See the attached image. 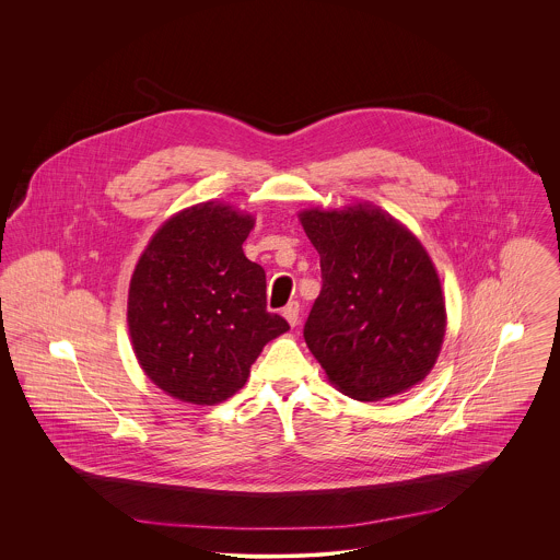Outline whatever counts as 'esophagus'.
<instances>
[{"label":"esophagus","mask_w":560,"mask_h":560,"mask_svg":"<svg viewBox=\"0 0 560 560\" xmlns=\"http://www.w3.org/2000/svg\"><path fill=\"white\" fill-rule=\"evenodd\" d=\"M282 315H284V319L291 323V327H295L300 323V302H289L282 308Z\"/></svg>","instance_id":"1"}]
</instances>
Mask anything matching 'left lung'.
<instances>
[{"instance_id":"left-lung-1","label":"left lung","mask_w":560,"mask_h":560,"mask_svg":"<svg viewBox=\"0 0 560 560\" xmlns=\"http://www.w3.org/2000/svg\"><path fill=\"white\" fill-rule=\"evenodd\" d=\"M320 256L319 298L304 338L347 397L380 400L420 384L446 331L438 271L405 226L375 205L302 211Z\"/></svg>"}]
</instances>
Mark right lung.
Masks as SVG:
<instances>
[{
	"label": "right lung",
	"mask_w": 560,
	"mask_h": 560,
	"mask_svg": "<svg viewBox=\"0 0 560 560\" xmlns=\"http://www.w3.org/2000/svg\"><path fill=\"white\" fill-rule=\"evenodd\" d=\"M254 220L222 202L170 218L140 256L127 320L140 366L174 399L215 405L289 329L267 313L265 269L243 254Z\"/></svg>",
	"instance_id": "add662e5"
}]
</instances>
